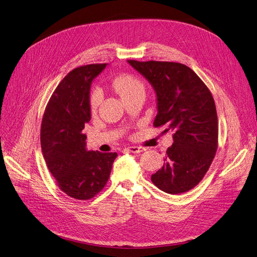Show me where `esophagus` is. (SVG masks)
Masks as SVG:
<instances>
[{"label":"esophagus","mask_w":257,"mask_h":257,"mask_svg":"<svg viewBox=\"0 0 257 257\" xmlns=\"http://www.w3.org/2000/svg\"><path fill=\"white\" fill-rule=\"evenodd\" d=\"M128 152L131 153H134V154H139L141 152H145L146 148H142V147H128L126 149Z\"/></svg>","instance_id":"1"}]
</instances>
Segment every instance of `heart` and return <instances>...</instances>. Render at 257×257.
Listing matches in <instances>:
<instances>
[{
  "label": "heart",
  "instance_id": "heart-1",
  "mask_svg": "<svg viewBox=\"0 0 257 257\" xmlns=\"http://www.w3.org/2000/svg\"><path fill=\"white\" fill-rule=\"evenodd\" d=\"M115 89L120 95L122 100L131 98L137 94H145V86L141 83V81L135 77L130 75H123L118 77L114 82ZM101 100L100 91L95 90L90 98V106L93 109H96L99 102Z\"/></svg>",
  "mask_w": 257,
  "mask_h": 257
}]
</instances>
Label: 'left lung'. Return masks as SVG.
Returning <instances> with one entry per match:
<instances>
[{
    "label": "left lung",
    "mask_w": 257,
    "mask_h": 257,
    "mask_svg": "<svg viewBox=\"0 0 257 257\" xmlns=\"http://www.w3.org/2000/svg\"><path fill=\"white\" fill-rule=\"evenodd\" d=\"M156 94V127L173 132L163 167L151 179L169 194L188 192L200 182L217 150V114L211 91L184 64L128 60Z\"/></svg>",
    "instance_id": "8db88e82"
}]
</instances>
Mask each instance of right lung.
I'll list each match as a JSON object with an SVG mask.
<instances>
[{
    "instance_id": "right-lung-1",
    "label": "right lung",
    "mask_w": 257,
    "mask_h": 257,
    "mask_svg": "<svg viewBox=\"0 0 257 257\" xmlns=\"http://www.w3.org/2000/svg\"><path fill=\"white\" fill-rule=\"evenodd\" d=\"M107 64H89L71 70L54 91L41 126V148L46 166L68 196L87 200L106 184L117 153L86 149L90 86Z\"/></svg>"
}]
</instances>
